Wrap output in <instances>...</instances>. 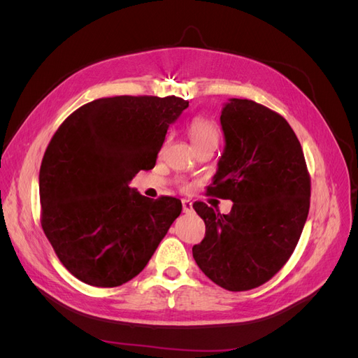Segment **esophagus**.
<instances>
[{"mask_svg": "<svg viewBox=\"0 0 358 358\" xmlns=\"http://www.w3.org/2000/svg\"><path fill=\"white\" fill-rule=\"evenodd\" d=\"M182 209L185 213L192 212V203L189 200H182Z\"/></svg>", "mask_w": 358, "mask_h": 358, "instance_id": "obj_1", "label": "esophagus"}]
</instances>
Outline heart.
<instances>
[{
    "label": "heart",
    "mask_w": 358,
    "mask_h": 358,
    "mask_svg": "<svg viewBox=\"0 0 358 358\" xmlns=\"http://www.w3.org/2000/svg\"><path fill=\"white\" fill-rule=\"evenodd\" d=\"M188 136L194 148H200L206 145L216 146L220 142L218 127L210 121L209 117L196 116L188 125Z\"/></svg>",
    "instance_id": "obj_1"
}]
</instances>
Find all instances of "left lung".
Here are the masks:
<instances>
[{
	"mask_svg": "<svg viewBox=\"0 0 358 358\" xmlns=\"http://www.w3.org/2000/svg\"><path fill=\"white\" fill-rule=\"evenodd\" d=\"M225 149L208 196L231 200L229 215L203 201L206 224L192 246L201 272L229 291L263 285L294 252L310 204V176L296 133L284 116L252 100L231 99L221 110Z\"/></svg>",
	"mask_w": 358,
	"mask_h": 358,
	"instance_id": "1",
	"label": "left lung"
}]
</instances>
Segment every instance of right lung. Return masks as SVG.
Instances as JSON below:
<instances>
[{
  "label": "right lung",
  "instance_id": "add662e5",
  "mask_svg": "<svg viewBox=\"0 0 358 358\" xmlns=\"http://www.w3.org/2000/svg\"><path fill=\"white\" fill-rule=\"evenodd\" d=\"M188 107L170 95H119L86 103L53 134L40 167L41 229L82 282L131 280L182 212L180 200L128 187L154 169L167 128Z\"/></svg>",
  "mask_w": 358,
  "mask_h": 358
}]
</instances>
